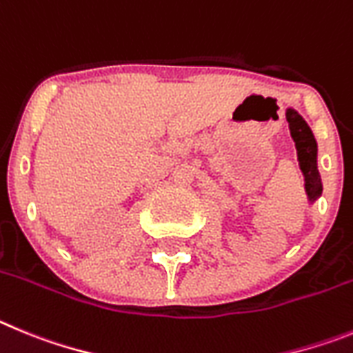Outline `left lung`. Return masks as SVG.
Masks as SVG:
<instances>
[{"label":"left lung","mask_w":353,"mask_h":353,"mask_svg":"<svg viewBox=\"0 0 353 353\" xmlns=\"http://www.w3.org/2000/svg\"><path fill=\"white\" fill-rule=\"evenodd\" d=\"M287 121L290 126V135L295 142L301 170L304 174V186L310 202H315L322 195V181L316 167V141L310 126L294 109H287Z\"/></svg>","instance_id":"8db88e82"}]
</instances>
